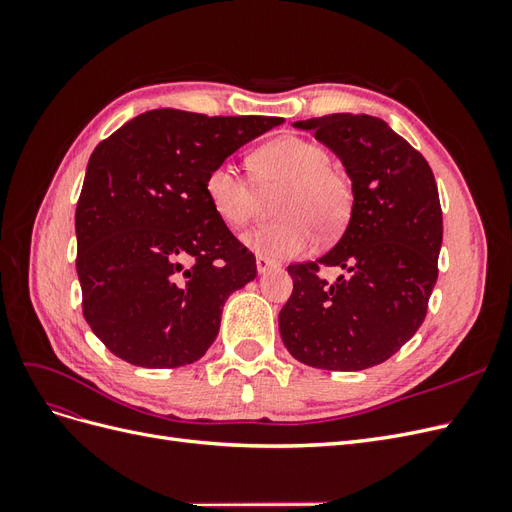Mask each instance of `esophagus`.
<instances>
[{
    "mask_svg": "<svg viewBox=\"0 0 512 512\" xmlns=\"http://www.w3.org/2000/svg\"><path fill=\"white\" fill-rule=\"evenodd\" d=\"M275 265L271 260H267L265 256H256V269H258V273H267V271H271Z\"/></svg>",
    "mask_w": 512,
    "mask_h": 512,
    "instance_id": "1",
    "label": "esophagus"
}]
</instances>
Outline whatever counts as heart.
Listing matches in <instances>:
<instances>
[{
	"mask_svg": "<svg viewBox=\"0 0 512 512\" xmlns=\"http://www.w3.org/2000/svg\"><path fill=\"white\" fill-rule=\"evenodd\" d=\"M329 151L303 136H277L260 145L252 156L258 185L277 194L275 224L250 230L243 243L267 260L299 258L322 239H335L350 220L352 183L346 173L329 164ZM205 194L213 213L228 226L241 230L260 207L256 183L232 162L215 164L205 179Z\"/></svg>",
	"mask_w": 512,
	"mask_h": 512,
	"instance_id": "b5f03b06",
	"label": "heart"
}]
</instances>
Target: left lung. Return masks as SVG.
Listing matches in <instances>:
<instances>
[{
    "label": "left lung",
    "mask_w": 512,
    "mask_h": 512,
    "mask_svg": "<svg viewBox=\"0 0 512 512\" xmlns=\"http://www.w3.org/2000/svg\"><path fill=\"white\" fill-rule=\"evenodd\" d=\"M333 149L352 179L350 222L333 250L290 265L292 294L280 312L282 342L318 369L359 371L384 363L427 316L438 280L442 209L427 160L371 115L297 121ZM322 266L346 276L329 285Z\"/></svg>",
    "instance_id": "8db88e82"
}]
</instances>
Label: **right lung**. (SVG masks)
Wrapping results in <instances>:
<instances>
[{
  "label": "right lung",
  "instance_id": "right-lung-1",
  "mask_svg": "<svg viewBox=\"0 0 512 512\" xmlns=\"http://www.w3.org/2000/svg\"><path fill=\"white\" fill-rule=\"evenodd\" d=\"M282 117H209L156 108L94 149L76 203L83 316L126 363L198 361L256 258L213 213L209 170Z\"/></svg>",
  "mask_w": 512,
  "mask_h": 512
}]
</instances>
